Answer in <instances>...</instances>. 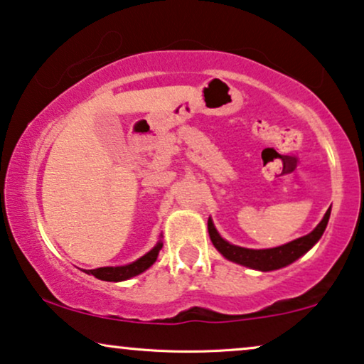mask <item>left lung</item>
Segmentation results:
<instances>
[{
    "label": "left lung",
    "instance_id": "left-lung-1",
    "mask_svg": "<svg viewBox=\"0 0 364 364\" xmlns=\"http://www.w3.org/2000/svg\"><path fill=\"white\" fill-rule=\"evenodd\" d=\"M331 208L326 211L324 218L321 220V223L312 230L309 235L297 238V240H292L285 245L275 247V248H265V250H252V248H243L232 245V243L225 242L222 237L218 235L216 228L213 227V222L208 220V233L211 242L216 250L222 254L225 259L237 262V264L250 267V269L262 270V272H269V270H277L282 269V267L292 264L294 260H297L299 257L304 255L309 248L314 245V243L323 237L326 227H328L329 222Z\"/></svg>",
    "mask_w": 364,
    "mask_h": 364
}]
</instances>
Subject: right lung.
<instances>
[{
    "mask_svg": "<svg viewBox=\"0 0 364 364\" xmlns=\"http://www.w3.org/2000/svg\"><path fill=\"white\" fill-rule=\"evenodd\" d=\"M163 247V243L158 242L153 250L148 252L146 255H142L139 260L132 262V264L124 265V267H99V269L94 270H84L85 274L94 275L95 279L100 280H107V282H121V280H127L134 275H139L141 272H144L146 269H149L151 265L154 264L156 259H158V254Z\"/></svg>",
    "mask_w": 364,
    "mask_h": 364,
    "instance_id": "obj_1",
    "label": "right lung"
}]
</instances>
